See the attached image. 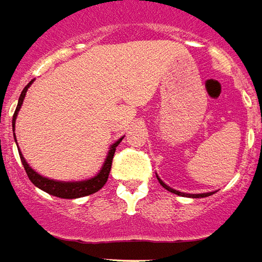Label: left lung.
I'll list each match as a JSON object with an SVG mask.
<instances>
[{"instance_id": "obj_1", "label": "left lung", "mask_w": 262, "mask_h": 262, "mask_svg": "<svg viewBox=\"0 0 262 262\" xmlns=\"http://www.w3.org/2000/svg\"><path fill=\"white\" fill-rule=\"evenodd\" d=\"M158 178V176H157ZM158 181H159V183L162 185V186L166 189V190H169V192H172V193L178 194V196H187V198H193V199H196V198H207V196H210V194H213L214 192H209V193H198V194H190V193H182V192H178V190H175V189H172V187H169L166 183H164V182L161 181L159 178H158Z\"/></svg>"}]
</instances>
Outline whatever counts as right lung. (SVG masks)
Segmentation results:
<instances>
[{"label":"right lung","mask_w":262,"mask_h":262,"mask_svg":"<svg viewBox=\"0 0 262 262\" xmlns=\"http://www.w3.org/2000/svg\"><path fill=\"white\" fill-rule=\"evenodd\" d=\"M32 81L28 83L27 86H25V89L22 90L21 96H19L16 110L15 113H14V117H12V129H15V121L16 116H18V111L21 108L22 101H24L25 94H27V90L29 89V86L32 84ZM14 138H15V134H14ZM122 138H124V137H122ZM122 138L116 141V142L110 146V151L107 154V158H105L104 164L101 166L100 172H98L96 176H93L92 179H87V181L59 182L55 181V179L45 178V176H40L28 165V162L25 161V158H24V155H22L21 151H19V148H18V152H19L21 162L22 165H24V168H25V172H27L28 178H29V181L32 182L35 186L39 187L40 190H43L46 193L52 194V196H56V198H62V199H77V198H83V196H89V194L96 193L97 190H100L101 187L104 186L105 182L108 179V175H110L111 165H113V157H114V154H116V148L118 146V144L121 142Z\"/></svg>","instance_id":"right-lung-1"}]
</instances>
